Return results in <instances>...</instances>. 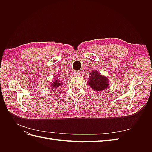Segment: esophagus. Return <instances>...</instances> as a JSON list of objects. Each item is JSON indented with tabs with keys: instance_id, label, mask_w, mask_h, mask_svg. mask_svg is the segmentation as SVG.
I'll return each mask as SVG.
<instances>
[{
	"instance_id": "1",
	"label": "esophagus",
	"mask_w": 152,
	"mask_h": 152,
	"mask_svg": "<svg viewBox=\"0 0 152 152\" xmlns=\"http://www.w3.org/2000/svg\"><path fill=\"white\" fill-rule=\"evenodd\" d=\"M73 74H74L75 76H79L80 74V72L78 70L74 71V73H73Z\"/></svg>"
}]
</instances>
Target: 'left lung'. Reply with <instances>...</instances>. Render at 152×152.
I'll use <instances>...</instances> for the list:
<instances>
[{
  "mask_svg": "<svg viewBox=\"0 0 152 152\" xmlns=\"http://www.w3.org/2000/svg\"><path fill=\"white\" fill-rule=\"evenodd\" d=\"M89 77L88 84L94 91H103L108 87V79L105 76L101 75L97 70L91 72Z\"/></svg>",
  "mask_w": 152,
  "mask_h": 152,
  "instance_id": "obj_1",
  "label": "left lung"
}]
</instances>
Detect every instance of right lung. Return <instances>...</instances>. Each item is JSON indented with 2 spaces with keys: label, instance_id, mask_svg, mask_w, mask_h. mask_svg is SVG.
I'll use <instances>...</instances> for the list:
<instances>
[{
  "label": "right lung",
  "instance_id": "add662e5",
  "mask_svg": "<svg viewBox=\"0 0 152 152\" xmlns=\"http://www.w3.org/2000/svg\"><path fill=\"white\" fill-rule=\"evenodd\" d=\"M62 84H63L62 81H61V80H59L58 77H56L54 78V80L53 81V82L51 83V87H53V88L56 89V88H57L58 87L61 86Z\"/></svg>",
  "mask_w": 152,
  "mask_h": 152
}]
</instances>
